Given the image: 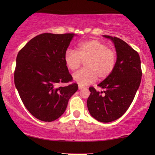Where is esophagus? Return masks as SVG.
I'll return each mask as SVG.
<instances>
[{
    "mask_svg": "<svg viewBox=\"0 0 155 155\" xmlns=\"http://www.w3.org/2000/svg\"><path fill=\"white\" fill-rule=\"evenodd\" d=\"M83 88H84L83 86H81V85L78 86V89H79V90H82V89H83Z\"/></svg>",
    "mask_w": 155,
    "mask_h": 155,
    "instance_id": "esophagus-1",
    "label": "esophagus"
}]
</instances>
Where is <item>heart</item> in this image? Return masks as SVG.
I'll return each instance as SVG.
<instances>
[{
  "label": "heart",
  "mask_w": 155,
  "mask_h": 155,
  "mask_svg": "<svg viewBox=\"0 0 155 155\" xmlns=\"http://www.w3.org/2000/svg\"><path fill=\"white\" fill-rule=\"evenodd\" d=\"M117 60L116 53L107 44L99 40L92 39L80 43L76 51L67 49L64 61L70 71H75L83 62L84 68L73 74V80L81 86L94 82L97 78L103 80L107 78L115 68Z\"/></svg>",
  "instance_id": "obj_1"
}]
</instances>
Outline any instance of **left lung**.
<instances>
[{
  "mask_svg": "<svg viewBox=\"0 0 155 155\" xmlns=\"http://www.w3.org/2000/svg\"><path fill=\"white\" fill-rule=\"evenodd\" d=\"M115 44L117 60L114 71L98 84L103 92L93 87L89 90L87 105L92 117L100 122L115 120L124 115L133 102L142 78L141 62L136 51L122 39L104 35Z\"/></svg>",
  "mask_w": 155,
  "mask_h": 155,
  "instance_id": "obj_1",
  "label": "left lung"
}]
</instances>
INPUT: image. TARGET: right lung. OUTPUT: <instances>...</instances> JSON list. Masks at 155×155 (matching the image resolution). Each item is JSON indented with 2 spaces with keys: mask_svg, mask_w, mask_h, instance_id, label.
Listing matches in <instances>:
<instances>
[{
  "mask_svg": "<svg viewBox=\"0 0 155 155\" xmlns=\"http://www.w3.org/2000/svg\"><path fill=\"white\" fill-rule=\"evenodd\" d=\"M74 34L44 33L18 52L14 82L25 107L37 119L51 122L64 113L78 89L65 64L64 54Z\"/></svg>",
  "mask_w": 155,
  "mask_h": 155,
  "instance_id": "1",
  "label": "right lung"
}]
</instances>
